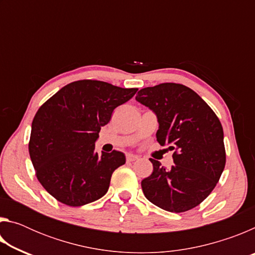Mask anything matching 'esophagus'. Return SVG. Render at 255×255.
Returning a JSON list of instances; mask_svg holds the SVG:
<instances>
[{
    "instance_id": "obj_1",
    "label": "esophagus",
    "mask_w": 255,
    "mask_h": 255,
    "mask_svg": "<svg viewBox=\"0 0 255 255\" xmlns=\"http://www.w3.org/2000/svg\"><path fill=\"white\" fill-rule=\"evenodd\" d=\"M126 158L128 162H132V161H136V159H138V156H136V155H133V154H127Z\"/></svg>"
}]
</instances>
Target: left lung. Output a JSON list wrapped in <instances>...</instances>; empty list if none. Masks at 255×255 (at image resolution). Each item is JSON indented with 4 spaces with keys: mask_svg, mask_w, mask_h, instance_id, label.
Listing matches in <instances>:
<instances>
[{
    "mask_svg": "<svg viewBox=\"0 0 255 255\" xmlns=\"http://www.w3.org/2000/svg\"><path fill=\"white\" fill-rule=\"evenodd\" d=\"M136 101L156 115L157 141L174 152L171 169L149 159L153 172L141 181L145 197L171 213L195 208L210 195L225 167L221 122L193 90L182 84L141 89Z\"/></svg>",
    "mask_w": 255,
    "mask_h": 255,
    "instance_id": "1",
    "label": "left lung"
}]
</instances>
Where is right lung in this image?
I'll return each instance as SVG.
<instances>
[{
    "mask_svg": "<svg viewBox=\"0 0 255 255\" xmlns=\"http://www.w3.org/2000/svg\"><path fill=\"white\" fill-rule=\"evenodd\" d=\"M138 89L82 80L64 86L42 105L32 120L29 154L46 191L67 206L100 199L114 171L126 163L122 152H96L101 127L116 108Z\"/></svg>",
    "mask_w": 255,
    "mask_h": 255,
    "instance_id": "add662e5",
    "label": "right lung"
}]
</instances>
